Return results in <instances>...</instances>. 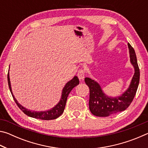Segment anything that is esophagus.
Segmentation results:
<instances>
[{
	"label": "esophagus",
	"mask_w": 148,
	"mask_h": 148,
	"mask_svg": "<svg viewBox=\"0 0 148 148\" xmlns=\"http://www.w3.org/2000/svg\"><path fill=\"white\" fill-rule=\"evenodd\" d=\"M77 77L80 80H83L85 77V71L84 69H80L77 72Z\"/></svg>",
	"instance_id": "1"
}]
</instances>
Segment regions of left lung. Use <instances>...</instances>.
Returning a JSON list of instances; mask_svg holds the SVG:
<instances>
[{"label": "left lung", "mask_w": 148, "mask_h": 148, "mask_svg": "<svg viewBox=\"0 0 148 148\" xmlns=\"http://www.w3.org/2000/svg\"><path fill=\"white\" fill-rule=\"evenodd\" d=\"M128 47L131 62L134 67V74L128 89L121 96L116 98L107 97L97 82L89 77L85 78V82L89 88V110L94 116L108 117L117 112L124 111L133 101L139 84L140 69L134 48L129 43H128Z\"/></svg>", "instance_id": "8db88e82"}]
</instances>
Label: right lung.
<instances>
[{"label": "right lung", "instance_id": "obj_1", "mask_svg": "<svg viewBox=\"0 0 148 148\" xmlns=\"http://www.w3.org/2000/svg\"><path fill=\"white\" fill-rule=\"evenodd\" d=\"M8 83L10 91L11 92L14 101L16 102L17 106L19 108L20 110H21L25 114H26L27 116H28L29 117H34V118L36 119H40L42 120H51L57 118V117L61 116V114L63 113L65 105H66V103L67 97H68L69 93L72 91V89H73L74 87H76L79 84V79L77 78V77L75 76L74 77L73 79L71 80V81H69L68 83L66 84V86H64L63 89H62L61 99L60 100L59 103L57 104L56 106L53 107L52 109L45 112H32L31 110H27L25 108L23 107L21 104H19L18 102H17V100L15 99V97L12 92L10 81L9 77V72L8 73Z\"/></svg>", "mask_w": 148, "mask_h": 148}]
</instances>
